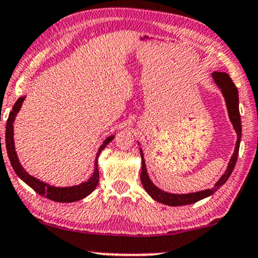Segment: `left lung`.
<instances>
[{
	"label": "left lung",
	"mask_w": 258,
	"mask_h": 258,
	"mask_svg": "<svg viewBox=\"0 0 258 258\" xmlns=\"http://www.w3.org/2000/svg\"><path fill=\"white\" fill-rule=\"evenodd\" d=\"M213 78L215 80L216 85L221 89L223 96H225L226 104H227V110L229 119H231L233 127L237 132V143H235V149L234 154L232 156L231 161H229L227 170L225 172L215 186L213 188H208V190L195 192V194H187V195H174V194H168V192H164L160 190L159 187H156L153 184L150 178L148 176L147 173V167H145V161L143 157V151L141 150L142 155V173H141V181L143 187L145 188V191L154 198L155 201L160 202V203L166 204V206H172V207H178V206H186V204H192L196 203V202L203 200L208 196H212L214 192L219 190L221 186L227 181L229 175L233 172L235 162H237L238 154H239V145H240V138H241V121H240V114H239V101H238V90L237 86L234 85L233 80L229 78V76L225 72H214Z\"/></svg>",
	"instance_id": "left-lung-1"
}]
</instances>
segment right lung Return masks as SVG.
Segmentation results:
<instances>
[{
    "label": "right lung",
    "instance_id": "add662e5",
    "mask_svg": "<svg viewBox=\"0 0 258 258\" xmlns=\"http://www.w3.org/2000/svg\"><path fill=\"white\" fill-rule=\"evenodd\" d=\"M25 97H20L15 102L13 105V109L9 113L7 125H6V149H7V154L11 161L12 167H13L14 172L17 173V175L26 182L30 187H32L37 194H39L40 196H44L48 200H51L54 202H62V203H71V202H76L79 200H83L84 197L89 196L92 191L95 190L96 186L98 185V178H99V172H98V166H97V160L99 154L103 149L107 147L108 143L113 141L114 137L107 138L103 142V144L101 145V148L98 149L97 156H96V163H95V172L94 175L90 178L88 181L83 182V184L72 186V187H54V186L48 185L46 182L40 181V180L31 176L29 173L26 172L21 166L19 160H18L17 153H15L14 149V139H13V122L17 113L20 110L21 104H23ZM1 139V138H0ZM1 143V142H0Z\"/></svg>",
    "mask_w": 258,
    "mask_h": 258
}]
</instances>
